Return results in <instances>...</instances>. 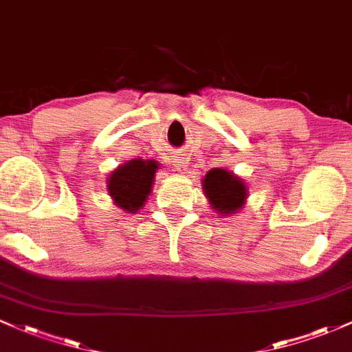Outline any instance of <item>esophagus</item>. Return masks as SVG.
<instances>
[{"mask_svg": "<svg viewBox=\"0 0 352 352\" xmlns=\"http://www.w3.org/2000/svg\"><path fill=\"white\" fill-rule=\"evenodd\" d=\"M175 168L179 170L180 173L187 172V165H185V162L182 160V158H177V160H175Z\"/></svg>", "mask_w": 352, "mask_h": 352, "instance_id": "34e87169", "label": "esophagus"}]
</instances>
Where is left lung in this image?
<instances>
[{"mask_svg": "<svg viewBox=\"0 0 352 352\" xmlns=\"http://www.w3.org/2000/svg\"><path fill=\"white\" fill-rule=\"evenodd\" d=\"M202 187L212 208L220 215H232L244 207L247 199L244 180L229 170H210L202 180Z\"/></svg>", "mask_w": 352, "mask_h": 352, "instance_id": "8db88e82", "label": "left lung"}]
</instances>
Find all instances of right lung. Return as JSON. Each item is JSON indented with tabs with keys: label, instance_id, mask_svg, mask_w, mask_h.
I'll use <instances>...</instances> for the list:
<instances>
[{
	"label": "right lung",
	"instance_id": "add662e5",
	"mask_svg": "<svg viewBox=\"0 0 352 352\" xmlns=\"http://www.w3.org/2000/svg\"><path fill=\"white\" fill-rule=\"evenodd\" d=\"M158 164L155 160H130L120 165L108 177V194L126 214H137L152 190Z\"/></svg>",
	"mask_w": 352,
	"mask_h": 352
}]
</instances>
